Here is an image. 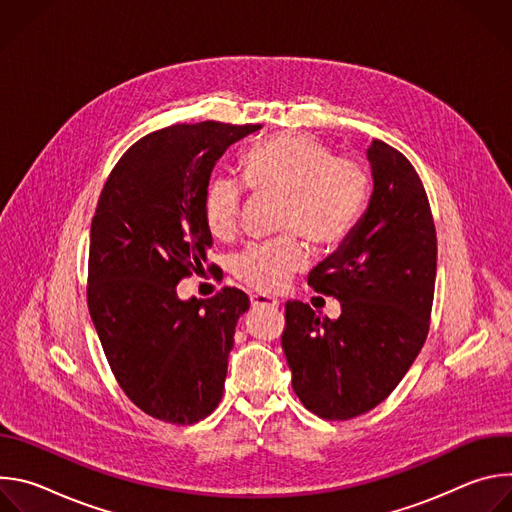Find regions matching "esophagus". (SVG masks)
I'll return each mask as SVG.
<instances>
[{
	"label": "esophagus",
	"mask_w": 512,
	"mask_h": 512,
	"mask_svg": "<svg viewBox=\"0 0 512 512\" xmlns=\"http://www.w3.org/2000/svg\"><path fill=\"white\" fill-rule=\"evenodd\" d=\"M251 306H253V308H265V306L277 308V306H279V300H275V298H271V296H265V294H253V296H251Z\"/></svg>",
	"instance_id": "1"
}]
</instances>
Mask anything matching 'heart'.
<instances>
[{"label": "heart", "instance_id": "obj_1", "mask_svg": "<svg viewBox=\"0 0 512 512\" xmlns=\"http://www.w3.org/2000/svg\"><path fill=\"white\" fill-rule=\"evenodd\" d=\"M245 184L255 192L281 196L279 229L298 231L316 247L340 241L360 214L369 178L356 162L334 158L322 141L308 133L283 131L253 143L243 158ZM243 192L225 176L208 182L204 223L212 237L229 239L239 225ZM306 263L296 237L251 245L235 261V275L253 289L279 291Z\"/></svg>", "mask_w": 512, "mask_h": 512}]
</instances>
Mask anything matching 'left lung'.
Segmentation results:
<instances>
[{
  "instance_id": "obj_1",
  "label": "left lung",
  "mask_w": 512,
  "mask_h": 512,
  "mask_svg": "<svg viewBox=\"0 0 512 512\" xmlns=\"http://www.w3.org/2000/svg\"><path fill=\"white\" fill-rule=\"evenodd\" d=\"M367 210L308 283L340 302V318L285 304L281 346L300 401L324 419H350L385 401L429 330L437 239L423 184L381 139L367 150Z\"/></svg>"
}]
</instances>
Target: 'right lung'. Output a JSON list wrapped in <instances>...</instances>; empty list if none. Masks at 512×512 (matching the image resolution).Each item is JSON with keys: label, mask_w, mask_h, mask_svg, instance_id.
Wrapping results in <instances>:
<instances>
[{"label": "right lung", "mask_w": 512, "mask_h": 512, "mask_svg": "<svg viewBox=\"0 0 512 512\" xmlns=\"http://www.w3.org/2000/svg\"><path fill=\"white\" fill-rule=\"evenodd\" d=\"M261 125H170L135 141L109 174L91 223L87 302L125 395L156 419L186 425L223 397L245 291L180 300L212 235L204 192L233 143Z\"/></svg>", "instance_id": "obj_1"}]
</instances>
